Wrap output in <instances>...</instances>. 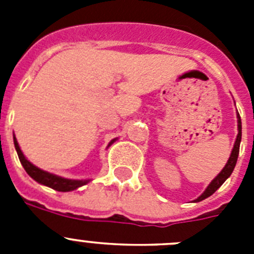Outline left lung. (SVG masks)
Here are the masks:
<instances>
[{
  "label": "left lung",
  "mask_w": 254,
  "mask_h": 254,
  "mask_svg": "<svg viewBox=\"0 0 254 254\" xmlns=\"http://www.w3.org/2000/svg\"><path fill=\"white\" fill-rule=\"evenodd\" d=\"M241 140H242V121H241V117H239V114H238V136H237V140H235L234 147H233L232 155H230V158H229L228 163H226V165L224 167V169L221 170V172L217 174L216 178L211 182L210 185H208V187L206 188L205 192H203V193L201 194L198 198L194 199L196 202H199V201H202V199L207 198V197H210L211 194L215 193V192L217 190V188L221 187V185H223L224 182H225L226 179L230 177V174H232L233 170H234L235 164H237V160H238V155H239V146H241Z\"/></svg>",
  "instance_id": "8db88e82"
}]
</instances>
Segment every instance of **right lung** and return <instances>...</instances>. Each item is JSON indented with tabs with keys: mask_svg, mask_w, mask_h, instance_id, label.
I'll use <instances>...</instances> for the list:
<instances>
[{
	"mask_svg": "<svg viewBox=\"0 0 254 254\" xmlns=\"http://www.w3.org/2000/svg\"><path fill=\"white\" fill-rule=\"evenodd\" d=\"M13 143H15V149H16L17 155H19L20 163L22 164V167L25 169V172L28 173L31 178L37 181L40 185H44L47 187H51L56 190H60V192H69V190H73L76 188L81 187V186L86 185L87 181H73V179H66L62 178V177L55 176V174H51L48 172H44V170L39 169L35 165L30 163L29 160H26V158L24 156L22 151L20 150L19 143H17L16 138L13 136Z\"/></svg>",
	"mask_w": 254,
	"mask_h": 254,
	"instance_id": "right-lung-1",
	"label": "right lung"
}]
</instances>
